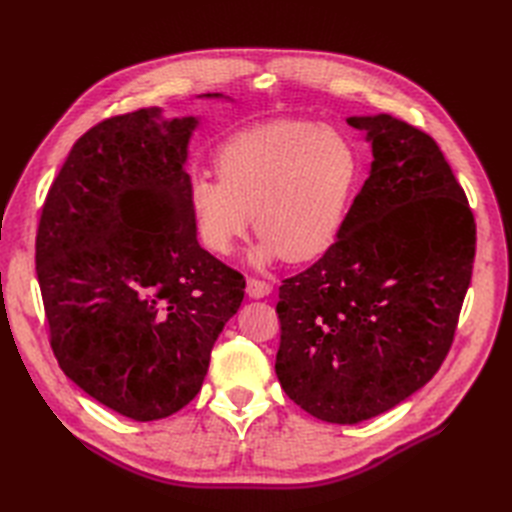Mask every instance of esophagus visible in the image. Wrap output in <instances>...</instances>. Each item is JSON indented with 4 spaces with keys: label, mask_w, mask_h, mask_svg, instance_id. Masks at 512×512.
I'll return each mask as SVG.
<instances>
[{
    "label": "esophagus",
    "mask_w": 512,
    "mask_h": 512,
    "mask_svg": "<svg viewBox=\"0 0 512 512\" xmlns=\"http://www.w3.org/2000/svg\"><path fill=\"white\" fill-rule=\"evenodd\" d=\"M271 292H273V286L269 282L256 280V277H250V280H247V297L250 299H265Z\"/></svg>",
    "instance_id": "obj_1"
}]
</instances>
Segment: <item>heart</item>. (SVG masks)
I'll return each mask as SVG.
<instances>
[{
    "mask_svg": "<svg viewBox=\"0 0 512 512\" xmlns=\"http://www.w3.org/2000/svg\"><path fill=\"white\" fill-rule=\"evenodd\" d=\"M218 175H194L188 207L205 250L228 256L252 226L254 265L309 262L342 237L361 183V158L342 132L284 119L226 138Z\"/></svg>",
    "mask_w": 512,
    "mask_h": 512,
    "instance_id": "obj_1",
    "label": "heart"
}]
</instances>
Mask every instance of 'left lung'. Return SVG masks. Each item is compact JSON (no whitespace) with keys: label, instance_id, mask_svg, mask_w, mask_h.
<instances>
[{"label":"left lung","instance_id":"1","mask_svg":"<svg viewBox=\"0 0 512 512\" xmlns=\"http://www.w3.org/2000/svg\"><path fill=\"white\" fill-rule=\"evenodd\" d=\"M371 143L342 237L280 286L275 374L320 421L354 425L425 386L453 344L476 252L468 198L433 138L348 117Z\"/></svg>","mask_w":512,"mask_h":512}]
</instances>
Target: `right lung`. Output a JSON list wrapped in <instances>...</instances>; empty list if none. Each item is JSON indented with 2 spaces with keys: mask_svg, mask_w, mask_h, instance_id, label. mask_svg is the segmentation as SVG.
Masks as SVG:
<instances>
[{
  "mask_svg": "<svg viewBox=\"0 0 512 512\" xmlns=\"http://www.w3.org/2000/svg\"><path fill=\"white\" fill-rule=\"evenodd\" d=\"M196 126L198 117L164 119L158 106L98 123L68 153L38 226L36 273L59 367L141 423L198 395L245 294L243 275L196 239L185 173Z\"/></svg>",
  "mask_w": 512,
  "mask_h": 512,
  "instance_id": "add662e5",
  "label": "right lung"
}]
</instances>
